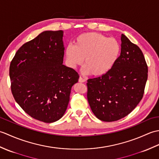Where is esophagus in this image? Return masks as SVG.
I'll list each match as a JSON object with an SVG mask.
<instances>
[{
	"mask_svg": "<svg viewBox=\"0 0 159 159\" xmlns=\"http://www.w3.org/2000/svg\"><path fill=\"white\" fill-rule=\"evenodd\" d=\"M79 81L80 83H84V82L86 81V80L83 79V78H82L81 76H80L79 79Z\"/></svg>",
	"mask_w": 159,
	"mask_h": 159,
	"instance_id": "esophagus-1",
	"label": "esophagus"
}]
</instances>
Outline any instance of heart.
Returning a JSON list of instances; mask_svg holds the SVG:
<instances>
[{"instance_id":"b5f03b06","label":"heart","mask_w":159,"mask_h":159,"mask_svg":"<svg viewBox=\"0 0 159 159\" xmlns=\"http://www.w3.org/2000/svg\"><path fill=\"white\" fill-rule=\"evenodd\" d=\"M121 46L117 39L98 33H85L77 37L74 46L66 50L67 63L72 68L83 64V73L101 76L112 69L119 58Z\"/></svg>"}]
</instances>
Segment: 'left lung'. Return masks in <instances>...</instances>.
Returning a JSON list of instances; mask_svg holds the SVG:
<instances>
[{"mask_svg": "<svg viewBox=\"0 0 159 159\" xmlns=\"http://www.w3.org/2000/svg\"><path fill=\"white\" fill-rule=\"evenodd\" d=\"M116 63L102 76L87 80V100L92 112L104 121L128 116L142 99L148 79L143 54L126 35L121 36Z\"/></svg>", "mask_w": 159, "mask_h": 159, "instance_id": "left-lung-1", "label": "left lung"}]
</instances>
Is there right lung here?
I'll list each match as a JSON object with an SVG mask.
<instances>
[{"mask_svg":"<svg viewBox=\"0 0 159 159\" xmlns=\"http://www.w3.org/2000/svg\"><path fill=\"white\" fill-rule=\"evenodd\" d=\"M63 31H46L18 49L9 67L13 96L35 120L52 123L63 117L79 75L63 65Z\"/></svg>","mask_w":159,"mask_h":159,"instance_id":"obj_1","label":"right lung"}]
</instances>
